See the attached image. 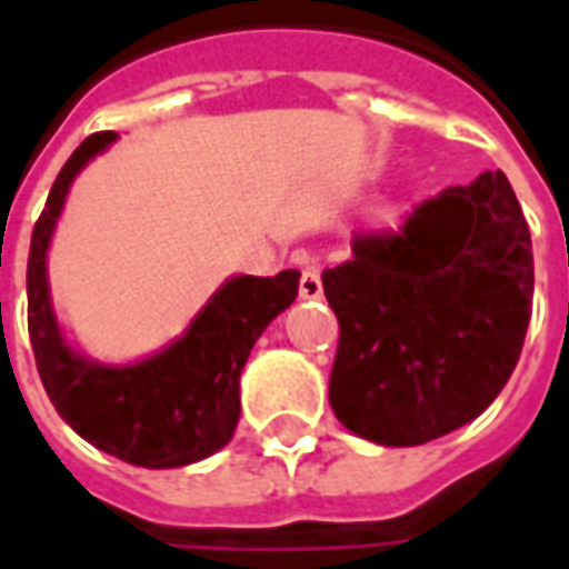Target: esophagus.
Returning a JSON list of instances; mask_svg holds the SVG:
<instances>
[{
	"mask_svg": "<svg viewBox=\"0 0 569 569\" xmlns=\"http://www.w3.org/2000/svg\"><path fill=\"white\" fill-rule=\"evenodd\" d=\"M298 292H301V298H320L322 296V280H320V273H317V268H308V271L301 273Z\"/></svg>",
	"mask_w": 569,
	"mask_h": 569,
	"instance_id": "1",
	"label": "esophagus"
}]
</instances>
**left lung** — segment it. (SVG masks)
Wrapping results in <instances>:
<instances>
[{
  "mask_svg": "<svg viewBox=\"0 0 569 569\" xmlns=\"http://www.w3.org/2000/svg\"><path fill=\"white\" fill-rule=\"evenodd\" d=\"M322 289L341 326L329 402L350 432L411 448L476 420L515 371L533 305L506 173L445 188L396 234H357Z\"/></svg>",
  "mask_w": 569,
  "mask_h": 569,
  "instance_id": "8db88e82",
  "label": "left lung"
}]
</instances>
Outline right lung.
<instances>
[{"label":"right lung","instance_id":"obj_1","mask_svg":"<svg viewBox=\"0 0 569 569\" xmlns=\"http://www.w3.org/2000/svg\"><path fill=\"white\" fill-rule=\"evenodd\" d=\"M118 140L93 133L72 151L32 228L27 261V322L44 393L57 415L93 448L146 469L198 463L234 436L240 371L261 332L298 296V271L231 277L176 341L130 366H103L72 350L48 289V247L84 163Z\"/></svg>","mask_w":569,"mask_h":569}]
</instances>
